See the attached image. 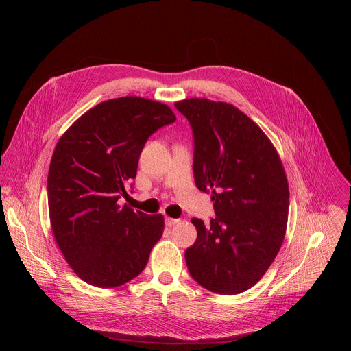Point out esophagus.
<instances>
[{
	"label": "esophagus",
	"instance_id": "obj_1",
	"mask_svg": "<svg viewBox=\"0 0 351 351\" xmlns=\"http://www.w3.org/2000/svg\"><path fill=\"white\" fill-rule=\"evenodd\" d=\"M176 223H179V219H176V218H169V217L165 218V225H167V226L172 228V226L176 225Z\"/></svg>",
	"mask_w": 351,
	"mask_h": 351
}]
</instances>
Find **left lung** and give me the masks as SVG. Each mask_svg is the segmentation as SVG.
Instances as JSON below:
<instances>
[{
    "instance_id": "obj_1",
    "label": "left lung",
    "mask_w": 351,
    "mask_h": 351,
    "mask_svg": "<svg viewBox=\"0 0 351 351\" xmlns=\"http://www.w3.org/2000/svg\"><path fill=\"white\" fill-rule=\"evenodd\" d=\"M193 132L198 190L211 191L215 218H193L197 239L186 248L191 278L218 294L254 286L282 245L289 186L265 133L239 108L207 98L175 104Z\"/></svg>"
}]
</instances>
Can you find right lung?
<instances>
[{
  "instance_id": "add662e5",
  "label": "right lung",
  "mask_w": 351,
  "mask_h": 351,
  "mask_svg": "<svg viewBox=\"0 0 351 351\" xmlns=\"http://www.w3.org/2000/svg\"><path fill=\"white\" fill-rule=\"evenodd\" d=\"M175 121L165 104L121 97L87 111L60 138L47 179L49 221L65 260L86 283L117 287L145 268L164 217L118 202L133 189L148 137Z\"/></svg>"
}]
</instances>
